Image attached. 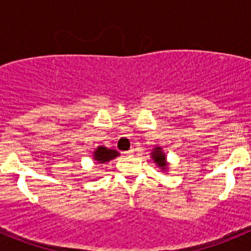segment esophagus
Listing matches in <instances>:
<instances>
[{
  "instance_id": "1",
  "label": "esophagus",
  "mask_w": 251,
  "mask_h": 251,
  "mask_svg": "<svg viewBox=\"0 0 251 251\" xmlns=\"http://www.w3.org/2000/svg\"><path fill=\"white\" fill-rule=\"evenodd\" d=\"M134 152H136V150H134V148H132V150H129L128 152H126V154H127V156H133V154H134Z\"/></svg>"
}]
</instances>
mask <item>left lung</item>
<instances>
[{
	"label": "left lung",
	"mask_w": 251,
	"mask_h": 251,
	"mask_svg": "<svg viewBox=\"0 0 251 251\" xmlns=\"http://www.w3.org/2000/svg\"><path fill=\"white\" fill-rule=\"evenodd\" d=\"M152 154H153L152 156L153 159H154V162H156L157 165L162 168H166V166H167V163H166V157H165V153L161 151V148H156Z\"/></svg>",
	"instance_id": "1"
}]
</instances>
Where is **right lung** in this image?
Segmentation results:
<instances>
[{
  "mask_svg": "<svg viewBox=\"0 0 251 251\" xmlns=\"http://www.w3.org/2000/svg\"><path fill=\"white\" fill-rule=\"evenodd\" d=\"M118 156V152L115 150H108L105 147H98L94 152V159L99 163H105L110 159Z\"/></svg>",
  "mask_w": 251,
  "mask_h": 251,
  "instance_id": "obj_1",
  "label": "right lung"
}]
</instances>
